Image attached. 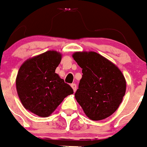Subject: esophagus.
<instances>
[{
    "label": "esophagus",
    "instance_id": "esophagus-1",
    "mask_svg": "<svg viewBox=\"0 0 147 147\" xmlns=\"http://www.w3.org/2000/svg\"><path fill=\"white\" fill-rule=\"evenodd\" d=\"M71 87L74 89V92H76V90H77V85L76 84H71Z\"/></svg>",
    "mask_w": 147,
    "mask_h": 147
}]
</instances>
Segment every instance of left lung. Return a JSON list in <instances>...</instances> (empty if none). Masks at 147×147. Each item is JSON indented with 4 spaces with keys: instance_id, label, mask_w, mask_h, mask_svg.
<instances>
[{
    "instance_id": "obj_1",
    "label": "left lung",
    "mask_w": 147,
    "mask_h": 147,
    "mask_svg": "<svg viewBox=\"0 0 147 147\" xmlns=\"http://www.w3.org/2000/svg\"><path fill=\"white\" fill-rule=\"evenodd\" d=\"M73 58L82 69V78L74 96L85 115L96 121L112 115L126 92L122 72L96 52H75Z\"/></svg>"
}]
</instances>
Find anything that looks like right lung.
Masks as SVG:
<instances>
[{"mask_svg": "<svg viewBox=\"0 0 147 147\" xmlns=\"http://www.w3.org/2000/svg\"><path fill=\"white\" fill-rule=\"evenodd\" d=\"M62 54L48 51L26 60L19 69L16 85L22 105L40 117H47L73 88L55 73Z\"/></svg>", "mask_w": 147, "mask_h": 147, "instance_id": "1", "label": "right lung"}]
</instances>
